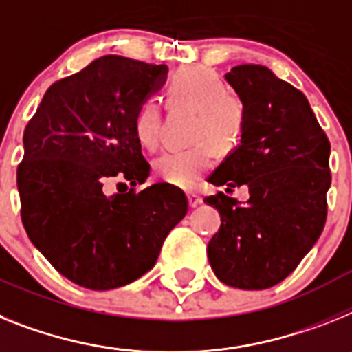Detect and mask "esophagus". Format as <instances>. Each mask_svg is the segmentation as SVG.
<instances>
[{
    "label": "esophagus",
    "instance_id": "1",
    "mask_svg": "<svg viewBox=\"0 0 352 352\" xmlns=\"http://www.w3.org/2000/svg\"><path fill=\"white\" fill-rule=\"evenodd\" d=\"M188 202H190V208H197L202 199H200L199 193H195V191H188Z\"/></svg>",
    "mask_w": 352,
    "mask_h": 352
}]
</instances>
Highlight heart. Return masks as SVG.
I'll return each mask as SVG.
<instances>
[{
  "label": "heart",
  "mask_w": 352,
  "mask_h": 352,
  "mask_svg": "<svg viewBox=\"0 0 352 352\" xmlns=\"http://www.w3.org/2000/svg\"><path fill=\"white\" fill-rule=\"evenodd\" d=\"M171 105H184L197 111L191 129L193 146L170 150L155 161V173L162 181L191 188L200 181L212 161V144L218 150H231L241 141L245 111L238 98L227 94V85L209 67L193 66L177 71L166 91ZM161 105L146 98L134 116V134L144 150L161 144Z\"/></svg>",
  "instance_id": "1"
}]
</instances>
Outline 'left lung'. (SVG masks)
I'll list each match as a JSON object with an SVG mask.
<instances>
[{"label": "left lung", "instance_id": "obj_1", "mask_svg": "<svg viewBox=\"0 0 352 352\" xmlns=\"http://www.w3.org/2000/svg\"><path fill=\"white\" fill-rule=\"evenodd\" d=\"M226 80L243 103L245 131L208 181L227 193L247 186L249 200H204L221 218L208 258L221 283L265 290L290 276L322 234L331 144L308 98L268 67L236 66Z\"/></svg>", "mask_w": 352, "mask_h": 352}]
</instances>
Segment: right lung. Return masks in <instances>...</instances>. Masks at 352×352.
<instances>
[{"mask_svg":"<svg viewBox=\"0 0 352 352\" xmlns=\"http://www.w3.org/2000/svg\"><path fill=\"white\" fill-rule=\"evenodd\" d=\"M166 75L164 64L105 55L55 82L26 125L17 168L21 220L35 249L75 285L112 290L140 279L188 212L175 186L135 191L150 164L134 116ZM112 176L131 190L105 195Z\"/></svg>","mask_w":352,"mask_h":352,"instance_id":"right-lung-1","label":"right lung"}]
</instances>
